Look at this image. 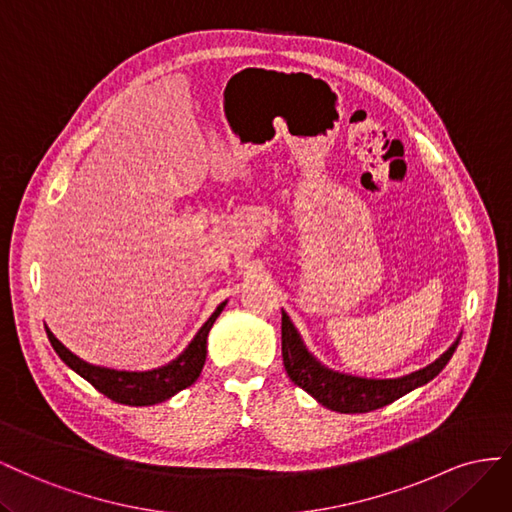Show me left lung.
I'll list each match as a JSON object with an SVG mask.
<instances>
[{"label":"left lung","instance_id":"obj_1","mask_svg":"<svg viewBox=\"0 0 512 512\" xmlns=\"http://www.w3.org/2000/svg\"><path fill=\"white\" fill-rule=\"evenodd\" d=\"M281 339H283V364L291 382L300 386L304 392L332 412L341 414H364L379 410V407L390 405L392 401L401 399L403 394L412 392L418 386L440 373L448 360L455 354L459 339L448 347L429 367L410 373L399 379H367L356 375H345L324 367L306 345L302 343L298 330L291 324L289 315L283 311L281 319Z\"/></svg>","mask_w":512,"mask_h":512}]
</instances>
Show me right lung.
Returning a JSON list of instances; mask_svg holds the SVG:
<instances>
[{
  "label": "right lung",
  "mask_w": 512,
  "mask_h": 512,
  "mask_svg": "<svg viewBox=\"0 0 512 512\" xmlns=\"http://www.w3.org/2000/svg\"><path fill=\"white\" fill-rule=\"evenodd\" d=\"M223 309H225V302L216 306V311L210 315L206 324L199 328L195 339L188 343V347L178 358L165 364V367L154 369V371H143V373L96 367V364L85 362L79 356L72 354L68 347H64L55 339V334L49 328H47V337L57 356H60L72 371L79 373L83 379H87V382H90L98 392L105 394V397H109L111 401L122 403V405H133V407L156 405L171 399L173 394H178L180 390L188 388L191 384H195L203 364H206L208 332Z\"/></svg>",
  "instance_id": "add662e5"
}]
</instances>
